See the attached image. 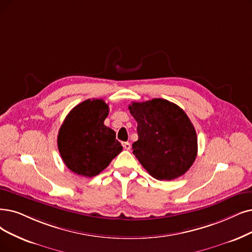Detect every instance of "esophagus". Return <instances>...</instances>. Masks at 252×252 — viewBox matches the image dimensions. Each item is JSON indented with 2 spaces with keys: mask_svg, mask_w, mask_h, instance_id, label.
I'll return each mask as SVG.
<instances>
[{
  "mask_svg": "<svg viewBox=\"0 0 252 252\" xmlns=\"http://www.w3.org/2000/svg\"><path fill=\"white\" fill-rule=\"evenodd\" d=\"M122 146H123V148H124L125 150H130V148H131V146H130V143H128V142L122 143Z\"/></svg>",
  "mask_w": 252,
  "mask_h": 252,
  "instance_id": "34e87169",
  "label": "esophagus"
}]
</instances>
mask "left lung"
I'll use <instances>...</instances> for the list:
<instances>
[{
  "label": "left lung",
  "instance_id": "8db88e82",
  "mask_svg": "<svg viewBox=\"0 0 252 252\" xmlns=\"http://www.w3.org/2000/svg\"><path fill=\"white\" fill-rule=\"evenodd\" d=\"M128 108L137 122L132 150L140 164L160 181L183 176L197 155L195 129L184 110L161 98L132 102Z\"/></svg>",
  "mask_w": 252,
  "mask_h": 252
}]
</instances>
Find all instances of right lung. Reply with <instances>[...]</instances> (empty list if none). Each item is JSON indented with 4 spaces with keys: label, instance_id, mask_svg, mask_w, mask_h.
Returning <instances> with one entry per match:
<instances>
[{
    "label": "right lung",
    "instance_id": "1",
    "mask_svg": "<svg viewBox=\"0 0 252 252\" xmlns=\"http://www.w3.org/2000/svg\"><path fill=\"white\" fill-rule=\"evenodd\" d=\"M108 105L88 99L73 107L59 130L58 148L66 166L79 176L94 177L105 169L123 147L104 125Z\"/></svg>",
    "mask_w": 252,
    "mask_h": 252
}]
</instances>
